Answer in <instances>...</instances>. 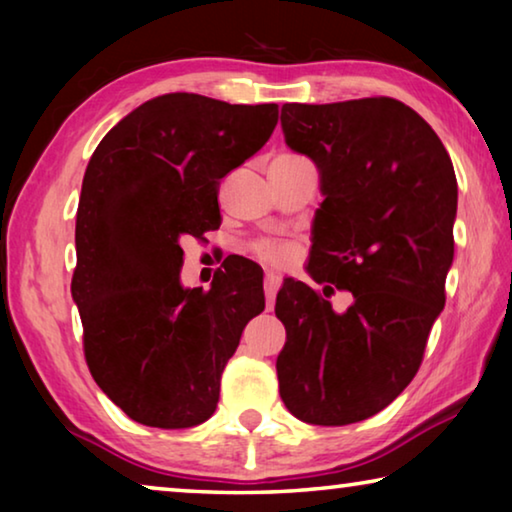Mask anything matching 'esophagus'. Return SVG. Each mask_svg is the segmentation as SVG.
<instances>
[{
	"label": "esophagus",
	"mask_w": 512,
	"mask_h": 512,
	"mask_svg": "<svg viewBox=\"0 0 512 512\" xmlns=\"http://www.w3.org/2000/svg\"><path fill=\"white\" fill-rule=\"evenodd\" d=\"M277 289H280V280H277L275 275H266L264 277V296H266V309L268 311H271L273 305H275Z\"/></svg>",
	"instance_id": "esophagus-1"
}]
</instances>
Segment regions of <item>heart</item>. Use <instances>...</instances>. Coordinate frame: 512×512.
<instances>
[{
    "mask_svg": "<svg viewBox=\"0 0 512 512\" xmlns=\"http://www.w3.org/2000/svg\"><path fill=\"white\" fill-rule=\"evenodd\" d=\"M257 253L262 255L264 259H268V262L271 264H277V266H282V264H287L289 259H291V255H293V248L291 246H287V244H259L257 246Z\"/></svg>",
    "mask_w": 512,
    "mask_h": 512,
    "instance_id": "b5f03b06",
    "label": "heart"
}]
</instances>
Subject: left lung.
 <instances>
[{"label":"left lung","mask_w":512,"mask_h":512,"mask_svg":"<svg viewBox=\"0 0 512 512\" xmlns=\"http://www.w3.org/2000/svg\"><path fill=\"white\" fill-rule=\"evenodd\" d=\"M282 133L316 164L323 194L307 273L352 302L339 314L284 282L280 397L302 422L343 427L386 409L420 368L445 307L458 185L440 137L397 99L284 103Z\"/></svg>","instance_id":"left-lung-1"}]
</instances>
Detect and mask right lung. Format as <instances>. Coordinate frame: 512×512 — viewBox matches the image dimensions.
<instances>
[{"label":"right lung","mask_w":512,"mask_h":512,"mask_svg":"<svg viewBox=\"0 0 512 512\" xmlns=\"http://www.w3.org/2000/svg\"><path fill=\"white\" fill-rule=\"evenodd\" d=\"M275 103L192 92L142 103L99 142L76 212L72 298L94 381L128 418L187 429L216 411L221 372L264 311L253 264L180 282L185 237L219 228V183L268 142Z\"/></svg>","instance_id":"obj_1"}]
</instances>
